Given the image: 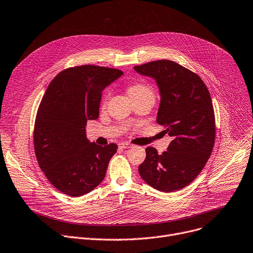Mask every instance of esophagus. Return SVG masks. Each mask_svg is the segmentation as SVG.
<instances>
[{
	"instance_id": "esophagus-1",
	"label": "esophagus",
	"mask_w": 253,
	"mask_h": 253,
	"mask_svg": "<svg viewBox=\"0 0 253 253\" xmlns=\"http://www.w3.org/2000/svg\"><path fill=\"white\" fill-rule=\"evenodd\" d=\"M119 146H120V148H122V149H128V148H130L132 145L129 144V143H126V142H122V143L119 144Z\"/></svg>"
}]
</instances>
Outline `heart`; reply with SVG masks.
I'll return each instance as SVG.
<instances>
[{
    "label": "heart",
    "instance_id": "1",
    "mask_svg": "<svg viewBox=\"0 0 253 253\" xmlns=\"http://www.w3.org/2000/svg\"><path fill=\"white\" fill-rule=\"evenodd\" d=\"M127 92L130 97H137V96L144 95V94H153L151 87L146 84H143V83L131 84L128 87Z\"/></svg>",
    "mask_w": 253,
    "mask_h": 253
}]
</instances>
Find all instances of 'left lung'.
<instances>
[{
	"label": "left lung",
	"instance_id": "8db88e82",
	"mask_svg": "<svg viewBox=\"0 0 253 253\" xmlns=\"http://www.w3.org/2000/svg\"><path fill=\"white\" fill-rule=\"evenodd\" d=\"M133 69L156 80L161 95L156 123L172 137L161 155L153 147L146 149L139 173L155 189L179 190L201 173L215 144V114L210 92L199 75L175 62L154 61Z\"/></svg>",
	"mask_w": 253,
	"mask_h": 253
}]
</instances>
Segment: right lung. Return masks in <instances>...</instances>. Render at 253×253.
Instances as JSON below:
<instances>
[{
	"label": "right lung",
	"mask_w": 253,
	"mask_h": 253,
	"mask_svg": "<svg viewBox=\"0 0 253 253\" xmlns=\"http://www.w3.org/2000/svg\"><path fill=\"white\" fill-rule=\"evenodd\" d=\"M123 74L93 65L66 69L49 83L38 107L33 131L38 165L68 196H83L105 177L118 145L89 142L85 127L87 121L98 119L102 91Z\"/></svg>",
	"instance_id": "right-lung-1"
}]
</instances>
